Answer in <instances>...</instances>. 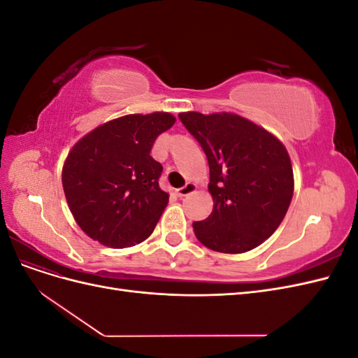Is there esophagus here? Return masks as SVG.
<instances>
[{
  "mask_svg": "<svg viewBox=\"0 0 358 358\" xmlns=\"http://www.w3.org/2000/svg\"><path fill=\"white\" fill-rule=\"evenodd\" d=\"M196 189H197V185H196V183L188 182L185 187L179 188V189L176 191V194H178V197H187V196H189V194H192V192L196 191Z\"/></svg>",
  "mask_w": 358,
  "mask_h": 358,
  "instance_id": "esophagus-1",
  "label": "esophagus"
}]
</instances>
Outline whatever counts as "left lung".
<instances>
[{
  "label": "left lung",
  "mask_w": 358,
  "mask_h": 358,
  "mask_svg": "<svg viewBox=\"0 0 358 358\" xmlns=\"http://www.w3.org/2000/svg\"><path fill=\"white\" fill-rule=\"evenodd\" d=\"M209 162L212 213L192 224L216 252L243 254L262 245L285 218L294 192L291 158L266 128L231 112L179 113Z\"/></svg>",
  "instance_id": "1"
}]
</instances>
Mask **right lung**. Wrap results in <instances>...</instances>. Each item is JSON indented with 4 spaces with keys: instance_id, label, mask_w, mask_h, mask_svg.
<instances>
[{
    "instance_id": "add662e5",
    "label": "right lung",
    "mask_w": 358,
    "mask_h": 358,
    "mask_svg": "<svg viewBox=\"0 0 358 358\" xmlns=\"http://www.w3.org/2000/svg\"><path fill=\"white\" fill-rule=\"evenodd\" d=\"M175 122L167 112L125 115L94 128L70 149L62 188L76 222L92 241L129 248L152 234L169 194L158 185L162 166L150 149Z\"/></svg>"
}]
</instances>
